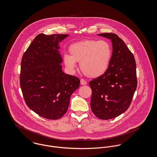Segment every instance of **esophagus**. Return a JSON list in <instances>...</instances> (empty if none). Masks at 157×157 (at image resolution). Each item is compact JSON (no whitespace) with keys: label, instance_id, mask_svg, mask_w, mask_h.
<instances>
[{"label":"esophagus","instance_id":"1","mask_svg":"<svg viewBox=\"0 0 157 157\" xmlns=\"http://www.w3.org/2000/svg\"><path fill=\"white\" fill-rule=\"evenodd\" d=\"M80 81H81V84L82 85H85L86 84V82L85 81L84 79H81Z\"/></svg>","mask_w":157,"mask_h":157}]
</instances>
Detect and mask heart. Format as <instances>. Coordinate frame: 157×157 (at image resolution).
I'll use <instances>...</instances> for the list:
<instances>
[{"instance_id":"heart-1","label":"heart","mask_w":157,"mask_h":157,"mask_svg":"<svg viewBox=\"0 0 157 157\" xmlns=\"http://www.w3.org/2000/svg\"><path fill=\"white\" fill-rule=\"evenodd\" d=\"M65 54L63 61L66 67L73 72L76 62L79 63L81 71L89 78H97L108 69L112 50L108 42L105 40L86 39L72 44Z\"/></svg>"}]
</instances>
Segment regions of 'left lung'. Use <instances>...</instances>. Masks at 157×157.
I'll return each mask as SVG.
<instances>
[{
  "instance_id": "left-lung-1",
  "label": "left lung",
  "mask_w": 157,
  "mask_h": 157,
  "mask_svg": "<svg viewBox=\"0 0 157 157\" xmlns=\"http://www.w3.org/2000/svg\"><path fill=\"white\" fill-rule=\"evenodd\" d=\"M111 40L112 54L107 71L89 82L91 108L101 120L116 118L129 108L137 88L136 64L132 52L116 34H97Z\"/></svg>"
}]
</instances>
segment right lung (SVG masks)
Returning a JSON list of instances; mask_svg holds the SVG:
<instances>
[{"label":"right lung","instance_id":"1","mask_svg":"<svg viewBox=\"0 0 157 157\" xmlns=\"http://www.w3.org/2000/svg\"><path fill=\"white\" fill-rule=\"evenodd\" d=\"M67 36L38 35L21 60L20 81L25 102L49 120H58L66 113L71 97L79 87V78L62 70L60 43Z\"/></svg>","mask_w":157,"mask_h":157}]
</instances>
